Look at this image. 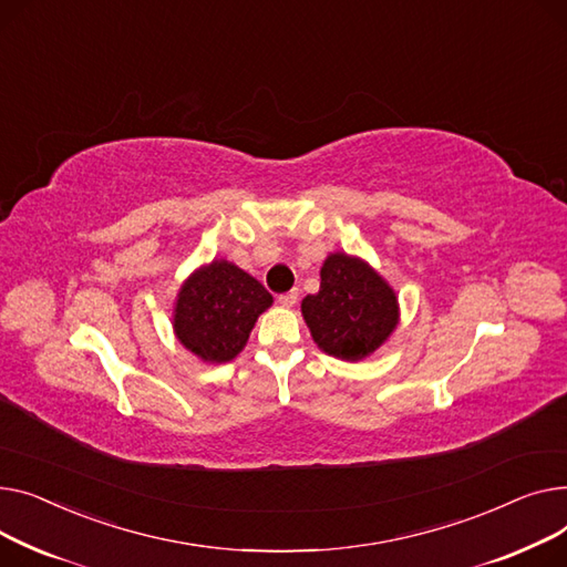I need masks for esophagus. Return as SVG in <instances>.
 <instances>
[{"instance_id": "34e87169", "label": "esophagus", "mask_w": 567, "mask_h": 567, "mask_svg": "<svg viewBox=\"0 0 567 567\" xmlns=\"http://www.w3.org/2000/svg\"><path fill=\"white\" fill-rule=\"evenodd\" d=\"M297 295H299L297 288H292V290H288V292H281V295H279V305H281V307H292V305L297 302Z\"/></svg>"}]
</instances>
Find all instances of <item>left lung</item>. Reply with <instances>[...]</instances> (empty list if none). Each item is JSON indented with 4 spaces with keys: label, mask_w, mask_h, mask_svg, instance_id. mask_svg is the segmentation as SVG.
Masks as SVG:
<instances>
[{
    "label": "left lung",
    "mask_w": 567,
    "mask_h": 567,
    "mask_svg": "<svg viewBox=\"0 0 567 567\" xmlns=\"http://www.w3.org/2000/svg\"><path fill=\"white\" fill-rule=\"evenodd\" d=\"M302 316L320 350L357 361L378 350L393 331L398 299L363 260L331 254L320 270V290L305 297Z\"/></svg>",
    "instance_id": "8db88e82"
}]
</instances>
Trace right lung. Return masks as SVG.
<instances>
[{
    "instance_id": "right-lung-1",
    "label": "right lung",
    "mask_w": 567,
    "mask_h": 567,
    "mask_svg": "<svg viewBox=\"0 0 567 567\" xmlns=\"http://www.w3.org/2000/svg\"><path fill=\"white\" fill-rule=\"evenodd\" d=\"M270 305L272 295L260 281L228 260H213L178 292L176 337L204 361H230L245 348L256 318Z\"/></svg>"
}]
</instances>
